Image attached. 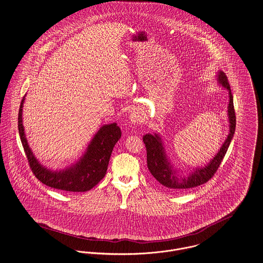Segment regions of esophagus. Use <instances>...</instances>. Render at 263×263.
<instances>
[{
	"label": "esophagus",
	"mask_w": 263,
	"mask_h": 263,
	"mask_svg": "<svg viewBox=\"0 0 263 263\" xmlns=\"http://www.w3.org/2000/svg\"><path fill=\"white\" fill-rule=\"evenodd\" d=\"M143 116L139 109H135L130 115H129V120L133 124H138L143 121Z\"/></svg>",
	"instance_id": "esophagus-1"
}]
</instances>
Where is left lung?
<instances>
[{
    "label": "left lung",
    "mask_w": 263,
    "mask_h": 263,
    "mask_svg": "<svg viewBox=\"0 0 263 263\" xmlns=\"http://www.w3.org/2000/svg\"><path fill=\"white\" fill-rule=\"evenodd\" d=\"M218 82L228 90L229 92V104H228V118H229V135L225 140L222 146L215 157L205 167H197L192 172L188 177H179L176 170L173 168L161 138L159 135L147 134L143 136V143L146 148V164L147 168L153 177L164 187L172 191H181L186 189L195 188L208 182L216 173L220 166L225 154L232 141L236 126V116L233 105V96L231 93L228 78L224 72L220 71L218 74Z\"/></svg>",
    "instance_id": "8db88e82"
}]
</instances>
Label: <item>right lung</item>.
<instances>
[{
    "mask_svg": "<svg viewBox=\"0 0 263 263\" xmlns=\"http://www.w3.org/2000/svg\"><path fill=\"white\" fill-rule=\"evenodd\" d=\"M23 103L24 98L19 109L18 128L28 163L35 177L48 187L62 191L86 192L92 189L105 176L114 146L121 137L118 124L114 122L103 125L75 165L63 171L53 172L38 162L28 145L22 121Z\"/></svg>",
    "mask_w": 263,
    "mask_h": 263,
    "instance_id": "obj_1",
    "label": "right lung"
}]
</instances>
